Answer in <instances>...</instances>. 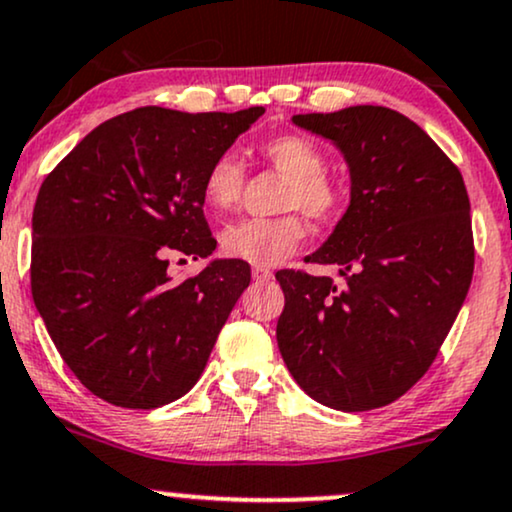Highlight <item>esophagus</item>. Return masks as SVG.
<instances>
[{"instance_id": "esophagus-1", "label": "esophagus", "mask_w": 512, "mask_h": 512, "mask_svg": "<svg viewBox=\"0 0 512 512\" xmlns=\"http://www.w3.org/2000/svg\"><path fill=\"white\" fill-rule=\"evenodd\" d=\"M251 277H254L256 282H268V280H273V270L254 266V270H251Z\"/></svg>"}]
</instances>
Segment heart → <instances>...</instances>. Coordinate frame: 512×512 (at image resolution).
<instances>
[{
    "label": "heart",
    "instance_id": "b5f03b06",
    "mask_svg": "<svg viewBox=\"0 0 512 512\" xmlns=\"http://www.w3.org/2000/svg\"><path fill=\"white\" fill-rule=\"evenodd\" d=\"M263 156L285 173V208H299L313 220H330L339 211L342 194L325 175V156L318 144L304 135H280L261 147ZM244 168L235 154L225 151L213 159L204 175V204L216 213H225L242 197ZM308 227L299 213L273 220H239L227 225L220 235L225 256L251 263L258 268L280 266L292 258L306 242Z\"/></svg>",
    "mask_w": 512,
    "mask_h": 512
}]
</instances>
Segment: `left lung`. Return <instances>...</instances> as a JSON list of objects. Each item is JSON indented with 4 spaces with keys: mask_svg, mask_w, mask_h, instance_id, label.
I'll return each mask as SVG.
<instances>
[{
    "mask_svg": "<svg viewBox=\"0 0 512 512\" xmlns=\"http://www.w3.org/2000/svg\"><path fill=\"white\" fill-rule=\"evenodd\" d=\"M294 125L330 140L351 175L346 213L311 263L342 282L280 270L277 346L289 372L327 408L387 406L430 370L475 270L463 175L399 111L349 106L299 113Z\"/></svg>",
    "mask_w": 512,
    "mask_h": 512,
    "instance_id": "8db88e82",
    "label": "left lung"
}]
</instances>
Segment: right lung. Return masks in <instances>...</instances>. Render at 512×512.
<instances>
[{
  "label": "right lung",
  "instance_id": "add662e5",
  "mask_svg": "<svg viewBox=\"0 0 512 512\" xmlns=\"http://www.w3.org/2000/svg\"><path fill=\"white\" fill-rule=\"evenodd\" d=\"M263 113L142 106L94 128L44 178L30 287L61 358L99 399L159 408L204 372L251 268L213 258L173 282L168 258L216 251L204 175Z\"/></svg>",
  "mask_w": 512,
  "mask_h": 512
}]
</instances>
